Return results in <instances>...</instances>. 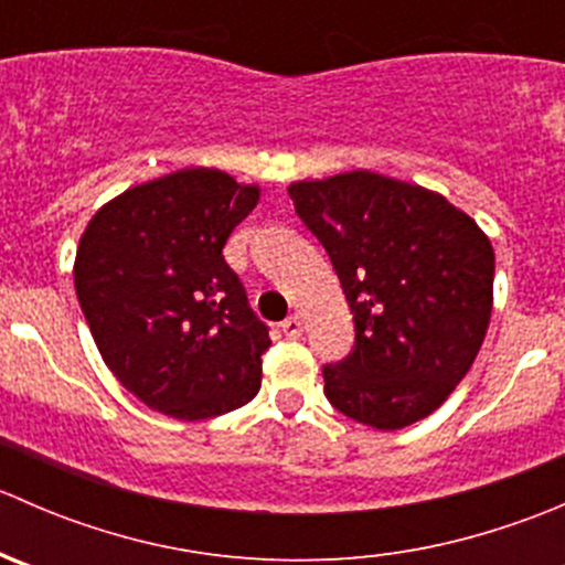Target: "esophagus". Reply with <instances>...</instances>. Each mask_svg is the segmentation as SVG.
I'll use <instances>...</instances> for the list:
<instances>
[{"label":"esophagus","mask_w":565,"mask_h":565,"mask_svg":"<svg viewBox=\"0 0 565 565\" xmlns=\"http://www.w3.org/2000/svg\"><path fill=\"white\" fill-rule=\"evenodd\" d=\"M281 330L289 335V339H300V335H303V319L298 315H289L281 322Z\"/></svg>","instance_id":"34e87169"}]
</instances>
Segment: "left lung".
<instances>
[{"mask_svg":"<svg viewBox=\"0 0 565 565\" xmlns=\"http://www.w3.org/2000/svg\"><path fill=\"white\" fill-rule=\"evenodd\" d=\"M355 319V350L324 366L339 413L396 431L457 388L492 317L494 250L443 193L355 169L289 185Z\"/></svg>","mask_w":565,"mask_h":565,"instance_id":"1","label":"left lung"}]
</instances>
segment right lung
<instances>
[{
  "label": "right lung",
  "mask_w": 565,
  "mask_h": 565,
  "mask_svg": "<svg viewBox=\"0 0 565 565\" xmlns=\"http://www.w3.org/2000/svg\"><path fill=\"white\" fill-rule=\"evenodd\" d=\"M256 182L193 167L128 188L89 218L73 281L104 363L177 420L243 407L262 385L267 328L224 259Z\"/></svg>",
  "instance_id": "right-lung-1"
}]
</instances>
